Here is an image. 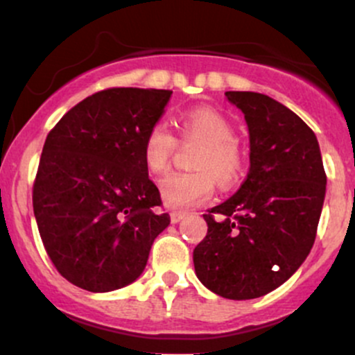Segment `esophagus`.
I'll return each mask as SVG.
<instances>
[{
	"mask_svg": "<svg viewBox=\"0 0 355 355\" xmlns=\"http://www.w3.org/2000/svg\"><path fill=\"white\" fill-rule=\"evenodd\" d=\"M183 217H185L183 211H172V214H170V220H172V223H178Z\"/></svg>",
	"mask_w": 355,
	"mask_h": 355,
	"instance_id": "1",
	"label": "esophagus"
}]
</instances>
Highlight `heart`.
Segmentation results:
<instances>
[{
    "instance_id": "b5f03b06",
    "label": "heart",
    "mask_w": 355,
    "mask_h": 355,
    "mask_svg": "<svg viewBox=\"0 0 355 355\" xmlns=\"http://www.w3.org/2000/svg\"><path fill=\"white\" fill-rule=\"evenodd\" d=\"M182 140L185 144H200L191 168L197 172L170 173L160 182V195L168 207H189L205 198L218 185H230L242 170V155L234 141L235 130L232 121L218 110L200 107L180 116ZM177 140L165 123L150 126L144 138L141 157L152 175H160L168 168Z\"/></svg>"
}]
</instances>
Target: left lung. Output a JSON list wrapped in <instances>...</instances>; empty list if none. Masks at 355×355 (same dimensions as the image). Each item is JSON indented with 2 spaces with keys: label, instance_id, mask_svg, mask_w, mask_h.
I'll return each instance as SVG.
<instances>
[{
  "label": "left lung",
  "instance_id": "left-lung-1",
  "mask_svg": "<svg viewBox=\"0 0 355 355\" xmlns=\"http://www.w3.org/2000/svg\"><path fill=\"white\" fill-rule=\"evenodd\" d=\"M242 110L250 168L229 200L203 215L209 230L193 266L209 291L232 300L275 291L307 259L325 198L319 141L300 116L255 92H225Z\"/></svg>",
  "mask_w": 355,
  "mask_h": 355
}]
</instances>
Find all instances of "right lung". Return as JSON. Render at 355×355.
Instances as JSON below:
<instances>
[{
  "mask_svg": "<svg viewBox=\"0 0 355 355\" xmlns=\"http://www.w3.org/2000/svg\"><path fill=\"white\" fill-rule=\"evenodd\" d=\"M172 92L110 88L73 107L44 141L33 210L53 266L89 292H112L145 270L170 223L141 157Z\"/></svg>",
  "mask_w": 355,
  "mask_h": 355,
  "instance_id": "right-lung-1",
  "label": "right lung"
}]
</instances>
